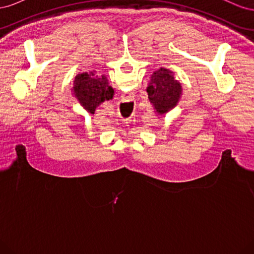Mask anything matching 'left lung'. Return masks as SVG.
<instances>
[{
  "label": "left lung",
  "mask_w": 254,
  "mask_h": 254,
  "mask_svg": "<svg viewBox=\"0 0 254 254\" xmlns=\"http://www.w3.org/2000/svg\"><path fill=\"white\" fill-rule=\"evenodd\" d=\"M146 92L155 112L158 115H164L176 108L180 102L182 86L170 68L160 67L151 74Z\"/></svg>",
  "instance_id": "left-lung-1"
}]
</instances>
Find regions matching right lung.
<instances>
[{
    "mask_svg": "<svg viewBox=\"0 0 254 254\" xmlns=\"http://www.w3.org/2000/svg\"><path fill=\"white\" fill-rule=\"evenodd\" d=\"M72 94L89 114H94L99 105L110 101L114 95V89L109 86L106 76L98 77L94 71L79 73L75 76Z\"/></svg>",
    "mask_w": 254,
    "mask_h": 254,
    "instance_id": "add662e5",
    "label": "right lung"
}]
</instances>
